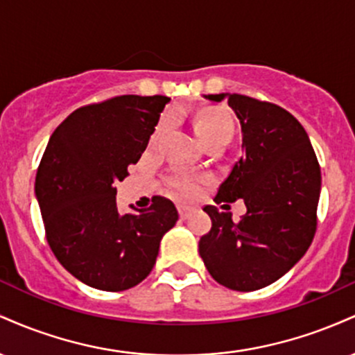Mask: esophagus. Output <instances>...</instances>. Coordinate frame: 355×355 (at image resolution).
I'll return each instance as SVG.
<instances>
[{
    "instance_id": "34e87169",
    "label": "esophagus",
    "mask_w": 355,
    "mask_h": 355,
    "mask_svg": "<svg viewBox=\"0 0 355 355\" xmlns=\"http://www.w3.org/2000/svg\"><path fill=\"white\" fill-rule=\"evenodd\" d=\"M195 211V209L193 207H189V205H178V214H180V217L185 220V218H189L191 214H193Z\"/></svg>"
}]
</instances>
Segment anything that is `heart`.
I'll use <instances>...</instances> for the list:
<instances>
[{"label":"heart","mask_w":355,"mask_h":355,"mask_svg":"<svg viewBox=\"0 0 355 355\" xmlns=\"http://www.w3.org/2000/svg\"><path fill=\"white\" fill-rule=\"evenodd\" d=\"M193 130L195 135L203 145L217 140H230L234 135V121L227 112L207 108L202 110L195 118ZM172 187L177 193L191 197L200 189V180L197 177H191V175L182 173L172 178Z\"/></svg>","instance_id":"b5f03b06"}]
</instances>
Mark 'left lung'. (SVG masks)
I'll list each match as a JSON object with an SVG mask.
<instances>
[{"label":"left lung","instance_id":"8db88e82","mask_svg":"<svg viewBox=\"0 0 355 355\" xmlns=\"http://www.w3.org/2000/svg\"><path fill=\"white\" fill-rule=\"evenodd\" d=\"M227 101L242 128V157L218 187L215 202H245L239 222L207 205L211 229L198 242L207 270L232 291L274 284L302 259L317 229L320 166L304 126L287 110L243 95Z\"/></svg>","mask_w":355,"mask_h":355}]
</instances>
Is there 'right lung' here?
Wrapping results in <instances>:
<instances>
[{
	"label": "right lung",
	"mask_w": 355,
	"mask_h": 355,
	"mask_svg": "<svg viewBox=\"0 0 355 355\" xmlns=\"http://www.w3.org/2000/svg\"><path fill=\"white\" fill-rule=\"evenodd\" d=\"M168 98L123 95L73 112L53 132L35 180L46 239L58 262L93 288L120 292L152 272L177 223L170 200L118 214L116 182L140 160Z\"/></svg>",
	"instance_id": "add662e5"
}]
</instances>
